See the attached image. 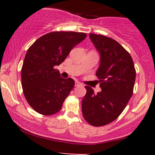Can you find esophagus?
<instances>
[{
    "label": "esophagus",
    "mask_w": 155,
    "mask_h": 155,
    "mask_svg": "<svg viewBox=\"0 0 155 155\" xmlns=\"http://www.w3.org/2000/svg\"><path fill=\"white\" fill-rule=\"evenodd\" d=\"M82 84L80 83V82H79L78 81H75V87H78V86H82Z\"/></svg>",
    "instance_id": "obj_1"
}]
</instances>
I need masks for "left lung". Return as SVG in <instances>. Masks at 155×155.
I'll return each mask as SVG.
<instances>
[{"label":"left lung","mask_w":155,"mask_h":155,"mask_svg":"<svg viewBox=\"0 0 155 155\" xmlns=\"http://www.w3.org/2000/svg\"><path fill=\"white\" fill-rule=\"evenodd\" d=\"M91 41L100 55L96 75L101 91L94 94L89 86L82 101L84 119L94 126H102L116 119L133 95L135 70L129 53L111 38L90 34Z\"/></svg>","instance_id":"1"}]
</instances>
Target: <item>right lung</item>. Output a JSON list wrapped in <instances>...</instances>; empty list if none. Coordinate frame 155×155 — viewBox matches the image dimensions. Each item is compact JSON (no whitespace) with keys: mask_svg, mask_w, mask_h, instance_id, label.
Wrapping results in <instances>:
<instances>
[{"mask_svg":"<svg viewBox=\"0 0 155 155\" xmlns=\"http://www.w3.org/2000/svg\"><path fill=\"white\" fill-rule=\"evenodd\" d=\"M87 35L75 31H54L39 38L27 50L21 71L23 93L32 109L42 115L57 113L75 85L61 76L54 66L62 63Z\"/></svg>","mask_w":155,"mask_h":155,"instance_id":"1","label":"right lung"}]
</instances>
